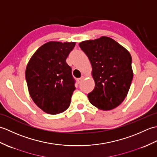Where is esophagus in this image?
Returning <instances> with one entry per match:
<instances>
[{"label":"esophagus","instance_id":"1","mask_svg":"<svg viewBox=\"0 0 157 157\" xmlns=\"http://www.w3.org/2000/svg\"><path fill=\"white\" fill-rule=\"evenodd\" d=\"M84 78H85V76H82L80 78H79V79H78V83H79V84H81L82 82L84 79Z\"/></svg>","mask_w":157,"mask_h":157}]
</instances>
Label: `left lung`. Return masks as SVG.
Instances as JSON below:
<instances>
[{
  "label": "left lung",
  "mask_w": 157,
  "mask_h": 157,
  "mask_svg": "<svg viewBox=\"0 0 157 157\" xmlns=\"http://www.w3.org/2000/svg\"><path fill=\"white\" fill-rule=\"evenodd\" d=\"M79 46L90 61L95 82L88 94L89 101L102 111L116 108L128 95L134 75L129 52L106 36L83 41Z\"/></svg>",
  "instance_id": "1"
}]
</instances>
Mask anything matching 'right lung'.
Segmentation results:
<instances>
[{
  "label": "right lung",
  "instance_id": "right-lung-1",
  "mask_svg": "<svg viewBox=\"0 0 157 157\" xmlns=\"http://www.w3.org/2000/svg\"><path fill=\"white\" fill-rule=\"evenodd\" d=\"M75 45V42H46L34 52L26 67L29 94L48 114L64 112L71 103L75 81L66 59Z\"/></svg>",
  "mask_w": 157,
  "mask_h": 157
}]
</instances>
